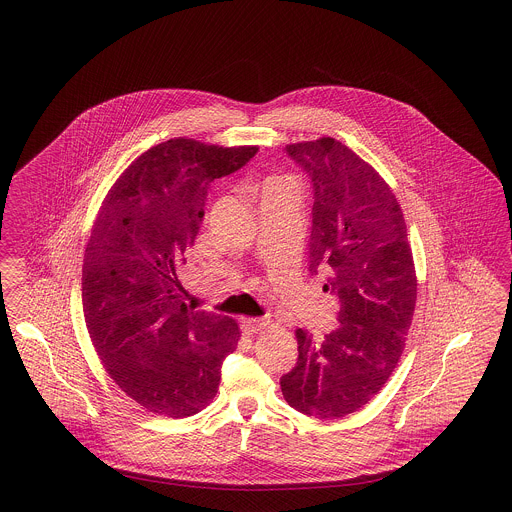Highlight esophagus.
Wrapping results in <instances>:
<instances>
[{
    "label": "esophagus",
    "mask_w": 512,
    "mask_h": 512,
    "mask_svg": "<svg viewBox=\"0 0 512 512\" xmlns=\"http://www.w3.org/2000/svg\"><path fill=\"white\" fill-rule=\"evenodd\" d=\"M265 320L263 318H244L242 320V328H244L247 334H257V332H261L263 328H265Z\"/></svg>",
    "instance_id": "1"
}]
</instances>
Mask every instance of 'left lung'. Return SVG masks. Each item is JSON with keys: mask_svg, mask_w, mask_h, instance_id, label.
I'll list each match as a JSON object with an SVG mask.
<instances>
[{"mask_svg": "<svg viewBox=\"0 0 512 512\" xmlns=\"http://www.w3.org/2000/svg\"><path fill=\"white\" fill-rule=\"evenodd\" d=\"M311 178L309 270L336 295L338 328L297 330V363L280 378L295 411L341 418L384 388L413 322L416 276L401 207L382 176L334 138L286 146Z\"/></svg>", "mask_w": 512, "mask_h": 512, "instance_id": "left-lung-1", "label": "left lung"}]
</instances>
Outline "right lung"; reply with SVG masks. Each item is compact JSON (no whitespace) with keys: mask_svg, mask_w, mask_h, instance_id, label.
Returning <instances> with one entry per match:
<instances>
[{"mask_svg":"<svg viewBox=\"0 0 512 512\" xmlns=\"http://www.w3.org/2000/svg\"><path fill=\"white\" fill-rule=\"evenodd\" d=\"M257 151L163 142L122 172L99 211L82 268L86 326L109 376L151 413L205 409L238 345L232 318L184 303L176 270L199 234L209 186Z\"/></svg>","mask_w":512,"mask_h":512,"instance_id":"right-lung-1","label":"right lung"}]
</instances>
